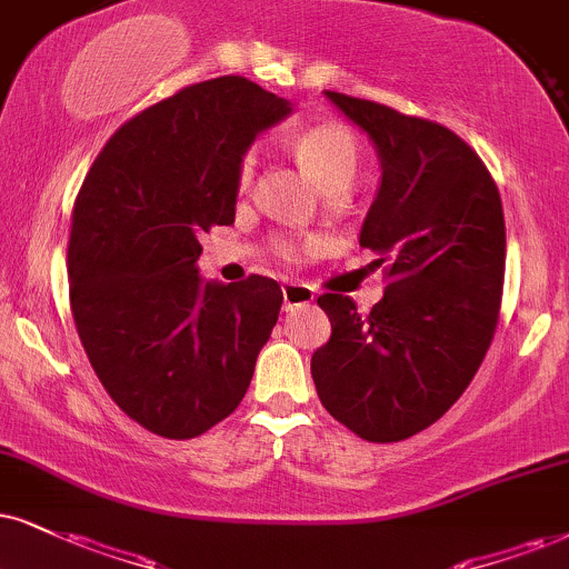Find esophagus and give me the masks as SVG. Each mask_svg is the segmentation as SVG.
I'll use <instances>...</instances> for the list:
<instances>
[{
  "label": "esophagus",
  "mask_w": 569,
  "mask_h": 569,
  "mask_svg": "<svg viewBox=\"0 0 569 569\" xmlns=\"http://www.w3.org/2000/svg\"><path fill=\"white\" fill-rule=\"evenodd\" d=\"M282 298H284V311H292V308L311 303L313 290L308 284L287 282V284H282Z\"/></svg>",
  "instance_id": "34e87169"
}]
</instances>
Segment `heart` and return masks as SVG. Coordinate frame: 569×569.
I'll list each match as a JSON object with an SVG mask.
<instances>
[{
  "mask_svg": "<svg viewBox=\"0 0 569 569\" xmlns=\"http://www.w3.org/2000/svg\"><path fill=\"white\" fill-rule=\"evenodd\" d=\"M292 150L300 166L327 192H342L361 163L359 139L340 121H321L300 129L292 139ZM252 171H256V152L248 150L237 160V184L248 187ZM313 248H317V240H287V237L277 240V250L287 258H300Z\"/></svg>",
  "mask_w": 569,
  "mask_h": 569,
  "instance_id": "heart-1",
  "label": "heart"
}]
</instances>
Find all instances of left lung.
Masks as SVG:
<instances>
[{
	"label": "left lung",
	"instance_id": "1",
	"mask_svg": "<svg viewBox=\"0 0 569 569\" xmlns=\"http://www.w3.org/2000/svg\"><path fill=\"white\" fill-rule=\"evenodd\" d=\"M377 144L382 184L361 248L382 266L369 313L340 292L317 303L332 338L311 359L325 409L369 443L438 422L478 375L499 327L507 227L501 194L459 134L388 104L327 91Z\"/></svg>",
	"mask_w": 569,
	"mask_h": 569
}]
</instances>
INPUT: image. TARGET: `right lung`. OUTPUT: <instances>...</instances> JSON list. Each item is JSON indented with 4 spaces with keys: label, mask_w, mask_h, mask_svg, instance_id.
Here are the masks:
<instances>
[{
    "label": "right lung",
    "mask_w": 569,
    "mask_h": 569,
    "mask_svg": "<svg viewBox=\"0 0 569 569\" xmlns=\"http://www.w3.org/2000/svg\"><path fill=\"white\" fill-rule=\"evenodd\" d=\"M290 110L244 76L189 83L126 121L76 194V332L118 409L160 438L227 419L277 325L273 279L202 284L194 263L200 237L234 221L237 160Z\"/></svg>",
    "instance_id": "right-lung-1"
}]
</instances>
